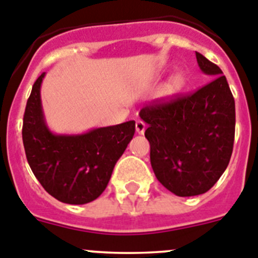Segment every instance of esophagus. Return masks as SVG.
<instances>
[{
  "label": "esophagus",
  "instance_id": "34e87169",
  "mask_svg": "<svg viewBox=\"0 0 258 258\" xmlns=\"http://www.w3.org/2000/svg\"><path fill=\"white\" fill-rule=\"evenodd\" d=\"M135 127H136V132H138V134H140V135H143L144 132H145V130H146V124L144 123L143 120H136V124H135Z\"/></svg>",
  "mask_w": 258,
  "mask_h": 258
}]
</instances>
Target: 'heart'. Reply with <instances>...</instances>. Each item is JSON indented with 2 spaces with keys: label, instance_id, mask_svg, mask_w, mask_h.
I'll return each mask as SVG.
<instances>
[{
  "label": "heart",
  "instance_id": "1",
  "mask_svg": "<svg viewBox=\"0 0 258 258\" xmlns=\"http://www.w3.org/2000/svg\"><path fill=\"white\" fill-rule=\"evenodd\" d=\"M181 87H182V78L180 76H175V77H172L168 81V83L166 86V90L168 92H175L178 91Z\"/></svg>",
  "mask_w": 258,
  "mask_h": 258
}]
</instances>
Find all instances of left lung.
I'll return each instance as SVG.
<instances>
[{
    "mask_svg": "<svg viewBox=\"0 0 258 258\" xmlns=\"http://www.w3.org/2000/svg\"><path fill=\"white\" fill-rule=\"evenodd\" d=\"M201 71L213 78L194 94L153 101L139 113L148 123L155 177L178 197L208 191L226 169L235 135V101L222 71L196 52Z\"/></svg>",
    "mask_w": 258,
    "mask_h": 258,
    "instance_id": "left-lung-1",
    "label": "left lung"
}]
</instances>
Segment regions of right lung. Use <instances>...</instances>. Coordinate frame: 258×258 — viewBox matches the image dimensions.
<instances>
[{
	"label": "right lung",
	"mask_w": 258,
	"mask_h": 258,
	"mask_svg": "<svg viewBox=\"0 0 258 258\" xmlns=\"http://www.w3.org/2000/svg\"><path fill=\"white\" fill-rule=\"evenodd\" d=\"M45 73L37 78L23 118V144L43 189L68 204H86L105 190L115 163L135 134V120L80 135H56L46 124L41 101Z\"/></svg>",
	"instance_id": "add662e5"
}]
</instances>
